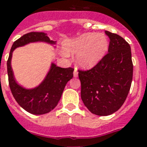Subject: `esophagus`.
Masks as SVG:
<instances>
[{
	"mask_svg": "<svg viewBox=\"0 0 147 147\" xmlns=\"http://www.w3.org/2000/svg\"><path fill=\"white\" fill-rule=\"evenodd\" d=\"M78 70H77V69H75V70H74V72H73V75H74V77L75 78H76V77H78Z\"/></svg>",
	"mask_w": 147,
	"mask_h": 147,
	"instance_id": "obj_1",
	"label": "esophagus"
}]
</instances>
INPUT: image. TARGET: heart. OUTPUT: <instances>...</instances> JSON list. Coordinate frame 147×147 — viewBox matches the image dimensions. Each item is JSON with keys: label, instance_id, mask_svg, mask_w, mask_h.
<instances>
[{"label": "heart", "instance_id": "heart-1", "mask_svg": "<svg viewBox=\"0 0 147 147\" xmlns=\"http://www.w3.org/2000/svg\"><path fill=\"white\" fill-rule=\"evenodd\" d=\"M108 48V40L104 33H88L65 45L68 53H78L76 60L83 67H92L100 61Z\"/></svg>", "mask_w": 147, "mask_h": 147}]
</instances>
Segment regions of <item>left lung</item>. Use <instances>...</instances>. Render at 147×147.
<instances>
[{
    "label": "left lung",
    "mask_w": 147,
    "mask_h": 147,
    "mask_svg": "<svg viewBox=\"0 0 147 147\" xmlns=\"http://www.w3.org/2000/svg\"><path fill=\"white\" fill-rule=\"evenodd\" d=\"M109 37L108 53L88 70H78L81 98L92 114L107 116L123 105L133 79L129 43L121 36L105 31Z\"/></svg>",
    "instance_id": "obj_1"
}]
</instances>
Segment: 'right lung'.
I'll list each match as a JSON object with an SVG mask.
<instances>
[{
	"label": "right lung",
	"mask_w": 147,
	"mask_h": 147,
	"mask_svg": "<svg viewBox=\"0 0 147 147\" xmlns=\"http://www.w3.org/2000/svg\"><path fill=\"white\" fill-rule=\"evenodd\" d=\"M38 41L49 42L51 44L55 43V42L49 40L44 33L30 32L24 34L13 42L7 62L8 82L13 96L25 111L36 115L49 113L56 107L65 85L73 77L74 71L71 67L64 69L52 63L47 77L38 87L33 89H26L20 86L15 81L10 65L13 51L17 47Z\"/></svg>",
	"instance_id": "add662e5"
}]
</instances>
